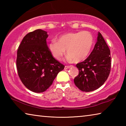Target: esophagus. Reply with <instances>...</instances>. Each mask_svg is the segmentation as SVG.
<instances>
[{
	"label": "esophagus",
	"mask_w": 126,
	"mask_h": 126,
	"mask_svg": "<svg viewBox=\"0 0 126 126\" xmlns=\"http://www.w3.org/2000/svg\"><path fill=\"white\" fill-rule=\"evenodd\" d=\"M71 66H69V65H65V67H64V69H68V68H69L70 67H71Z\"/></svg>",
	"instance_id": "1"
}]
</instances>
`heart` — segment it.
I'll return each instance as SVG.
<instances>
[{"label":"heart","instance_id":"heart-1","mask_svg":"<svg viewBox=\"0 0 126 126\" xmlns=\"http://www.w3.org/2000/svg\"><path fill=\"white\" fill-rule=\"evenodd\" d=\"M57 42L52 40L48 49L52 56L60 61L65 53L68 61L80 62L90 53L93 44V37L88 31H79L63 34L57 38Z\"/></svg>","mask_w":126,"mask_h":126}]
</instances>
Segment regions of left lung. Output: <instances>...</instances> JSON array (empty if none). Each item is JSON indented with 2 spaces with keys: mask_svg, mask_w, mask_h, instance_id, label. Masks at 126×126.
Segmentation results:
<instances>
[{
  "mask_svg": "<svg viewBox=\"0 0 126 126\" xmlns=\"http://www.w3.org/2000/svg\"><path fill=\"white\" fill-rule=\"evenodd\" d=\"M76 66L79 74L74 79V82L80 91L87 92L93 91L106 82L110 73L111 58L110 49L99 32L90 55Z\"/></svg>",
  "mask_w": 126,
  "mask_h": 126,
  "instance_id": "1",
  "label": "left lung"
}]
</instances>
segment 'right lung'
<instances>
[{"label":"right lung","instance_id":"obj_1","mask_svg":"<svg viewBox=\"0 0 126 126\" xmlns=\"http://www.w3.org/2000/svg\"><path fill=\"white\" fill-rule=\"evenodd\" d=\"M47 32L37 29L23 38L17 51L16 68L23 84L35 93L46 91L64 65L48 49Z\"/></svg>","mask_w":126,"mask_h":126}]
</instances>
